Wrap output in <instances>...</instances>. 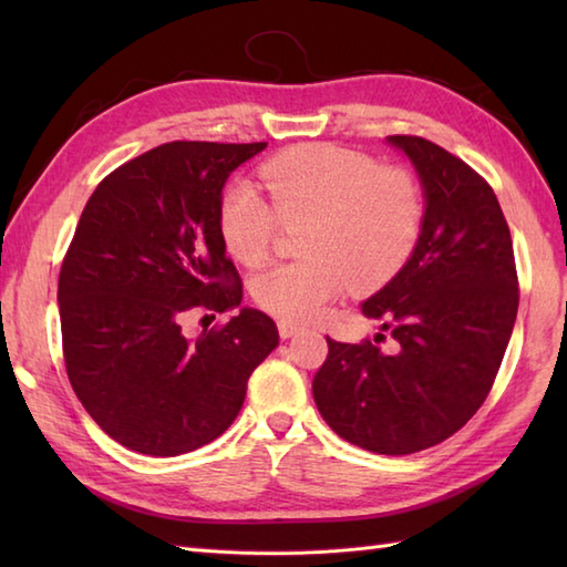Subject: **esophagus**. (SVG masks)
I'll list each match as a JSON object with an SVG mask.
<instances>
[{
    "instance_id": "1",
    "label": "esophagus",
    "mask_w": 567,
    "mask_h": 567,
    "mask_svg": "<svg viewBox=\"0 0 567 567\" xmlns=\"http://www.w3.org/2000/svg\"><path fill=\"white\" fill-rule=\"evenodd\" d=\"M277 331H280V336L282 339H292L295 333H299L302 331V327H299V323H292V321H277Z\"/></svg>"
}]
</instances>
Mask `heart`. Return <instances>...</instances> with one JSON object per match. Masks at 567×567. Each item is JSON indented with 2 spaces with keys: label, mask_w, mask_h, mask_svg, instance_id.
I'll return each instance as SVG.
<instances>
[{
  "label": "heart",
  "mask_w": 567,
  "mask_h": 567,
  "mask_svg": "<svg viewBox=\"0 0 567 567\" xmlns=\"http://www.w3.org/2000/svg\"><path fill=\"white\" fill-rule=\"evenodd\" d=\"M272 204L238 183L221 202L226 250L256 268L270 256L282 226L302 228V260L260 272L250 295L285 321L319 317L348 290L370 292L400 272L419 244L426 202L404 167L333 143H307L262 163Z\"/></svg>",
  "instance_id": "heart-1"
}]
</instances>
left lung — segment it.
Returning a JSON list of instances; mask_svg holds the SVG:
<instances>
[{
    "label": "left lung",
    "mask_w": 567,
    "mask_h": 567,
    "mask_svg": "<svg viewBox=\"0 0 567 567\" xmlns=\"http://www.w3.org/2000/svg\"><path fill=\"white\" fill-rule=\"evenodd\" d=\"M414 163L426 197L404 268L363 302L396 348L329 341L311 382L323 421L380 455L431 449L463 429L497 378L519 309L514 248L495 192L421 136H388Z\"/></svg>",
    "instance_id": "obj_1"
}]
</instances>
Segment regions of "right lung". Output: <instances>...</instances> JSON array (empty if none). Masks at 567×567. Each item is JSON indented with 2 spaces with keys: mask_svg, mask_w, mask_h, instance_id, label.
<instances>
[{
  "mask_svg": "<svg viewBox=\"0 0 567 567\" xmlns=\"http://www.w3.org/2000/svg\"><path fill=\"white\" fill-rule=\"evenodd\" d=\"M265 146L163 143L116 167L84 204L58 277L65 370L87 414L131 451L173 457L219 439L250 372L280 343L258 309L197 339L183 333L189 311L240 305L221 189Z\"/></svg>",
  "mask_w": 567,
  "mask_h": 567,
  "instance_id": "1",
  "label": "right lung"
}]
</instances>
